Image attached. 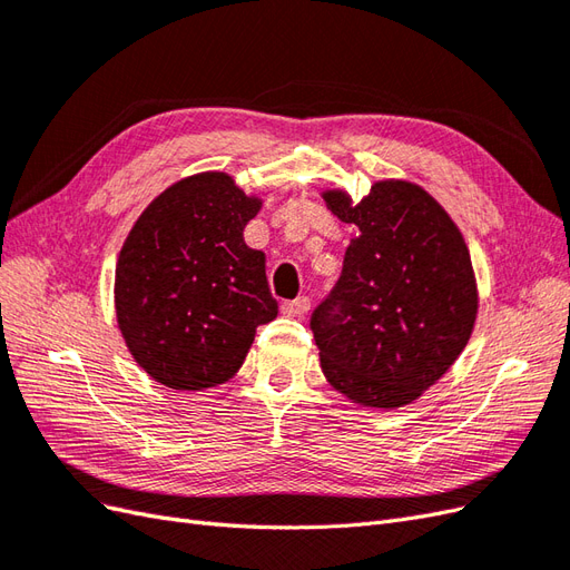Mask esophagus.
<instances>
[{
  "label": "esophagus",
  "mask_w": 570,
  "mask_h": 570,
  "mask_svg": "<svg viewBox=\"0 0 570 570\" xmlns=\"http://www.w3.org/2000/svg\"><path fill=\"white\" fill-rule=\"evenodd\" d=\"M308 306H312V302H308V297H297V299L283 302V304H281V312H283L285 316H289V318H302V316L308 312Z\"/></svg>",
  "instance_id": "34e87169"
}]
</instances>
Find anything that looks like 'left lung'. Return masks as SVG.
Wrapping results in <instances>:
<instances>
[{
  "label": "left lung",
  "mask_w": 570,
  "mask_h": 570,
  "mask_svg": "<svg viewBox=\"0 0 570 570\" xmlns=\"http://www.w3.org/2000/svg\"><path fill=\"white\" fill-rule=\"evenodd\" d=\"M327 209L358 228L335 287L312 314L321 368L356 404L394 409L419 400L463 352L478 292L459 228L423 187L381 180Z\"/></svg>",
  "instance_id": "obj_1"
}]
</instances>
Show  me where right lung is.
Returning a JSON list of instances; mask_svg holds the SVG:
<instances>
[{
  "instance_id": "right-lung-1",
  "label": "right lung",
  "mask_w": 570,
  "mask_h": 570,
  "mask_svg": "<svg viewBox=\"0 0 570 570\" xmlns=\"http://www.w3.org/2000/svg\"><path fill=\"white\" fill-rule=\"evenodd\" d=\"M262 209L226 174L189 176L137 218L116 266V318L137 364L174 390L233 377L256 327L278 316L264 252L243 230Z\"/></svg>"
}]
</instances>
